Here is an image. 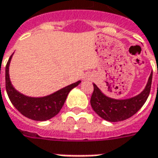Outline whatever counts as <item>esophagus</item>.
<instances>
[{"instance_id": "34e87169", "label": "esophagus", "mask_w": 158, "mask_h": 158, "mask_svg": "<svg viewBox=\"0 0 158 158\" xmlns=\"http://www.w3.org/2000/svg\"><path fill=\"white\" fill-rule=\"evenodd\" d=\"M87 79H89V80H90V79H91V77H89V78H87Z\"/></svg>"}]
</instances>
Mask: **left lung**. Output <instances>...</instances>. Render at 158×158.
I'll return each mask as SVG.
<instances>
[{
    "mask_svg": "<svg viewBox=\"0 0 158 158\" xmlns=\"http://www.w3.org/2000/svg\"><path fill=\"white\" fill-rule=\"evenodd\" d=\"M152 72L149 77L144 89L138 95L124 100L108 97L94 83V92L90 99L93 110L106 121L118 122L129 118L143 106L151 91Z\"/></svg>",
    "mask_w": 158,
    "mask_h": 158,
    "instance_id": "obj_1",
    "label": "left lung"
}]
</instances>
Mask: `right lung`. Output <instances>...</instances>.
<instances>
[{
  "instance_id": "obj_1",
  "label": "right lung",
  "mask_w": 158,
  "mask_h": 158,
  "mask_svg": "<svg viewBox=\"0 0 158 158\" xmlns=\"http://www.w3.org/2000/svg\"><path fill=\"white\" fill-rule=\"evenodd\" d=\"M12 56L6 65V90L12 104L20 114L33 120L44 121L56 116L64 106L70 90L79 85L81 81L72 83L44 97L27 96L17 91L11 83L9 64Z\"/></svg>"
}]
</instances>
